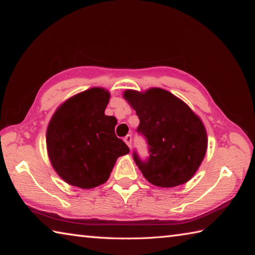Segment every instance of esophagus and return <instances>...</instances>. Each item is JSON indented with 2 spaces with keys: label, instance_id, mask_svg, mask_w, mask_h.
I'll return each instance as SVG.
<instances>
[{
  "label": "esophagus",
  "instance_id": "obj_1",
  "mask_svg": "<svg viewBox=\"0 0 255 255\" xmlns=\"http://www.w3.org/2000/svg\"><path fill=\"white\" fill-rule=\"evenodd\" d=\"M124 140H125V142H126L127 145L129 146V148L131 147V141H132V137H131V135H127L126 137L124 138Z\"/></svg>",
  "mask_w": 255,
  "mask_h": 255
}]
</instances>
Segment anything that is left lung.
<instances>
[{
  "instance_id": "8db88e82",
  "label": "left lung",
  "mask_w": 255,
  "mask_h": 255,
  "mask_svg": "<svg viewBox=\"0 0 255 255\" xmlns=\"http://www.w3.org/2000/svg\"><path fill=\"white\" fill-rule=\"evenodd\" d=\"M124 98L139 118L137 131L146 138L149 157L133 160L148 182L175 187L188 182L200 167L207 149L204 125L188 106L160 88L145 92L126 90Z\"/></svg>"
}]
</instances>
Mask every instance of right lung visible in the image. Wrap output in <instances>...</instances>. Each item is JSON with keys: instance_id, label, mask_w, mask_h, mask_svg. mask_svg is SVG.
<instances>
[{"instance_id": "add662e5", "label": "right lung", "mask_w": 255, "mask_h": 255, "mask_svg": "<svg viewBox=\"0 0 255 255\" xmlns=\"http://www.w3.org/2000/svg\"><path fill=\"white\" fill-rule=\"evenodd\" d=\"M109 98L107 90L91 88L63 103L50 120V161L72 186L88 189L106 183L118 157L129 152L115 133L117 119L105 115Z\"/></svg>"}]
</instances>
